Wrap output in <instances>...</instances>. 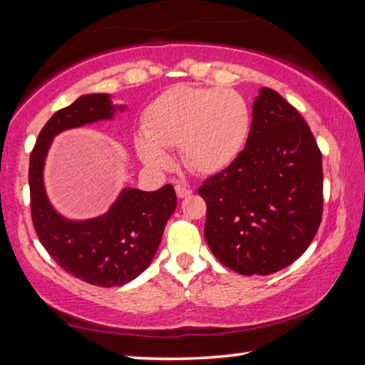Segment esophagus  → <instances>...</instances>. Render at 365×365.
Segmentation results:
<instances>
[{
    "instance_id": "1",
    "label": "esophagus",
    "mask_w": 365,
    "mask_h": 365,
    "mask_svg": "<svg viewBox=\"0 0 365 365\" xmlns=\"http://www.w3.org/2000/svg\"><path fill=\"white\" fill-rule=\"evenodd\" d=\"M175 193H177L178 197H187V196L191 195V190H190L188 185L177 183V185H175Z\"/></svg>"
}]
</instances>
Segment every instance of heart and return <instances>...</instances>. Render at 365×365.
I'll return each instance as SVG.
<instances>
[{"label": "heart", "mask_w": 365, "mask_h": 365, "mask_svg": "<svg viewBox=\"0 0 365 365\" xmlns=\"http://www.w3.org/2000/svg\"><path fill=\"white\" fill-rule=\"evenodd\" d=\"M251 113L245 98L228 88L175 86L158 96L143 117L137 153L143 164L163 169L165 148L180 150V160L197 175L230 165L248 138Z\"/></svg>", "instance_id": "obj_1"}]
</instances>
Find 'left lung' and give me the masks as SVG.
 I'll return each instance as SVG.
<instances>
[{"instance_id":"obj_1","label":"left lung","mask_w":365,"mask_h":365,"mask_svg":"<svg viewBox=\"0 0 365 365\" xmlns=\"http://www.w3.org/2000/svg\"><path fill=\"white\" fill-rule=\"evenodd\" d=\"M197 193L207 206L212 255L242 275L274 274L293 264L319 230L322 153L298 110L261 88L245 150Z\"/></svg>"}]
</instances>
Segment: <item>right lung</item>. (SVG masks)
<instances>
[{"mask_svg": "<svg viewBox=\"0 0 365 365\" xmlns=\"http://www.w3.org/2000/svg\"><path fill=\"white\" fill-rule=\"evenodd\" d=\"M115 109L108 93L83 95L54 113L30 154V212L43 248L61 269L90 285L122 287L151 264L164 227L177 207L172 185L156 191L125 188L106 214L88 220H69L49 205L43 168L53 138L69 128L113 119Z\"/></svg>", "mask_w": 365, "mask_h": 365, "instance_id": "1", "label": "right lung"}]
</instances>
